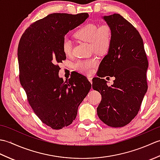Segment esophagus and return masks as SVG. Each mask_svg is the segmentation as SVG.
I'll list each match as a JSON object with an SVG mask.
<instances>
[{"instance_id": "34e87169", "label": "esophagus", "mask_w": 160, "mask_h": 160, "mask_svg": "<svg viewBox=\"0 0 160 160\" xmlns=\"http://www.w3.org/2000/svg\"><path fill=\"white\" fill-rule=\"evenodd\" d=\"M88 80H89V81L91 83H92V78H91V77H88Z\"/></svg>"}]
</instances>
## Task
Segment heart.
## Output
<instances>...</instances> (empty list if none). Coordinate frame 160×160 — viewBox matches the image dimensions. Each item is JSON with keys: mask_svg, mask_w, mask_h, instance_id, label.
Instances as JSON below:
<instances>
[{"mask_svg": "<svg viewBox=\"0 0 160 160\" xmlns=\"http://www.w3.org/2000/svg\"><path fill=\"white\" fill-rule=\"evenodd\" d=\"M74 36L81 41L90 43L91 51L100 56L105 55L108 52L113 40L112 29L108 24L100 25L95 23L85 24L76 30ZM62 49L66 56L71 55L72 43L69 38L63 39ZM97 62L98 60L96 57L80 60L75 64V68L81 73L89 75L92 73Z\"/></svg>", "mask_w": 160, "mask_h": 160, "instance_id": "1", "label": "heart"}]
</instances>
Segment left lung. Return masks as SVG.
Listing matches in <instances>:
<instances>
[{"mask_svg": "<svg viewBox=\"0 0 160 160\" xmlns=\"http://www.w3.org/2000/svg\"><path fill=\"white\" fill-rule=\"evenodd\" d=\"M113 33L111 47L99 66L92 87L101 93L98 117L111 127L128 124L140 111L148 85V62L142 37L131 24L118 13L104 16ZM114 77L108 86L104 77Z\"/></svg>", "mask_w": 160, "mask_h": 160, "instance_id": "left-lung-1", "label": "left lung"}]
</instances>
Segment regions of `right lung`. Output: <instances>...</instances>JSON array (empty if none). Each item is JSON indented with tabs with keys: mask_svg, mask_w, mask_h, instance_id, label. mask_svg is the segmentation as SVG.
Returning a JSON list of instances; mask_svg holds the SVG:
<instances>
[{
	"mask_svg": "<svg viewBox=\"0 0 160 160\" xmlns=\"http://www.w3.org/2000/svg\"><path fill=\"white\" fill-rule=\"evenodd\" d=\"M88 16L87 13H51L32 23L20 40V82L33 112L53 129L72 123L91 88V82L80 73L66 81L58 76V64L67 58L62 49L64 36Z\"/></svg>",
	"mask_w": 160,
	"mask_h": 160,
	"instance_id": "right-lung-1",
	"label": "right lung"
}]
</instances>
